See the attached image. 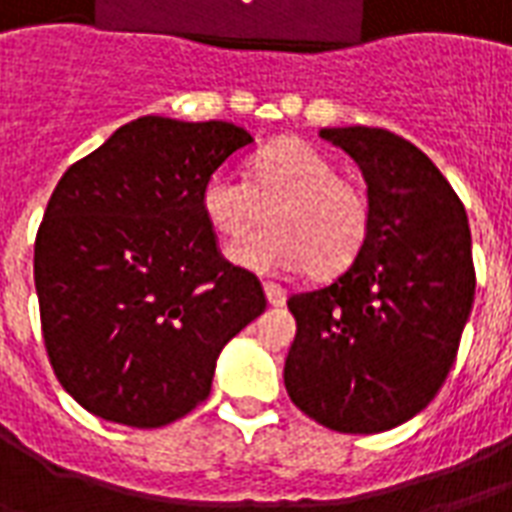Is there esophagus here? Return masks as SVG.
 Here are the masks:
<instances>
[{
    "label": "esophagus",
    "mask_w": 512,
    "mask_h": 512,
    "mask_svg": "<svg viewBox=\"0 0 512 512\" xmlns=\"http://www.w3.org/2000/svg\"><path fill=\"white\" fill-rule=\"evenodd\" d=\"M263 290H266V299L271 307H282L285 299H288V296H285V290L279 288V285H274V282H263Z\"/></svg>",
    "instance_id": "obj_1"
}]
</instances>
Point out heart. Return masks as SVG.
<instances>
[{"label":"heart","mask_w":512,"mask_h":512,"mask_svg":"<svg viewBox=\"0 0 512 512\" xmlns=\"http://www.w3.org/2000/svg\"><path fill=\"white\" fill-rule=\"evenodd\" d=\"M274 230L235 241L227 260L246 271L340 274L370 235V200L362 186L301 139L277 142L257 156L252 175L216 169L202 186V211L216 233L238 238L266 222Z\"/></svg>","instance_id":"b5f03b06"}]
</instances>
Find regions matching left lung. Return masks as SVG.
<instances>
[{"label":"left lung","instance_id":"obj_1","mask_svg":"<svg viewBox=\"0 0 512 512\" xmlns=\"http://www.w3.org/2000/svg\"><path fill=\"white\" fill-rule=\"evenodd\" d=\"M367 183L370 235L326 288L296 293L290 400L326 428L381 433L419 414L450 373L474 304L463 202L417 145L384 128H321Z\"/></svg>","mask_w":512,"mask_h":512}]
</instances>
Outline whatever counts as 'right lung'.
Instances as JSON below:
<instances>
[{
    "mask_svg": "<svg viewBox=\"0 0 512 512\" xmlns=\"http://www.w3.org/2000/svg\"><path fill=\"white\" fill-rule=\"evenodd\" d=\"M252 142L222 120L136 117L57 183L35 241L40 323L60 384L95 417H186L224 345L266 310L202 211L208 175Z\"/></svg>",
    "mask_w": 512,
    "mask_h": 512,
    "instance_id": "obj_1",
    "label": "right lung"
}]
</instances>
